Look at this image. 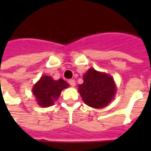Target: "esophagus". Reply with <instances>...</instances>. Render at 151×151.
Returning a JSON list of instances; mask_svg holds the SVG:
<instances>
[{"label": "esophagus", "mask_w": 151, "mask_h": 151, "mask_svg": "<svg viewBox=\"0 0 151 151\" xmlns=\"http://www.w3.org/2000/svg\"><path fill=\"white\" fill-rule=\"evenodd\" d=\"M69 84L70 86H75V85H76L75 81H74V80H72V79H71V80H69Z\"/></svg>", "instance_id": "esophagus-1"}]
</instances>
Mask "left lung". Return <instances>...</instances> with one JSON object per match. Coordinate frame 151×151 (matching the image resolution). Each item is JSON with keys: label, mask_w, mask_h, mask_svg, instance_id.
<instances>
[{"label": "left lung", "mask_w": 151, "mask_h": 151, "mask_svg": "<svg viewBox=\"0 0 151 151\" xmlns=\"http://www.w3.org/2000/svg\"><path fill=\"white\" fill-rule=\"evenodd\" d=\"M78 91L86 104L102 108L115 97L116 87L111 76L89 69L83 75V83L78 85Z\"/></svg>", "instance_id": "left-lung-1"}]
</instances>
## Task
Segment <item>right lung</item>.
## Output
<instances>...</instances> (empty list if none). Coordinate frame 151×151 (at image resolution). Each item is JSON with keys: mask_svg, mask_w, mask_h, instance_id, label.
Instances as JSON below:
<instances>
[{"mask_svg": "<svg viewBox=\"0 0 151 151\" xmlns=\"http://www.w3.org/2000/svg\"><path fill=\"white\" fill-rule=\"evenodd\" d=\"M69 84L63 79L53 80L50 76H42L33 86L32 93L36 99L38 104L47 108L54 104L60 95V92L67 88Z\"/></svg>", "mask_w": 151, "mask_h": 151, "instance_id": "obj_1", "label": "right lung"}]
</instances>
